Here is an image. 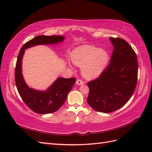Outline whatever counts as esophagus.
<instances>
[{
    "label": "esophagus",
    "mask_w": 152,
    "mask_h": 152,
    "mask_svg": "<svg viewBox=\"0 0 152 152\" xmlns=\"http://www.w3.org/2000/svg\"><path fill=\"white\" fill-rule=\"evenodd\" d=\"M76 83L77 85H82L84 83V82H83V81H82V80H77L76 82Z\"/></svg>",
    "instance_id": "esophagus-1"
}]
</instances>
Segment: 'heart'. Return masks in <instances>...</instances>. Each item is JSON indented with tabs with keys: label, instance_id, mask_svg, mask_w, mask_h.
I'll list each match as a JSON object with an SVG mask.
<instances>
[{
	"label": "heart",
	"instance_id": "heart-1",
	"mask_svg": "<svg viewBox=\"0 0 152 152\" xmlns=\"http://www.w3.org/2000/svg\"><path fill=\"white\" fill-rule=\"evenodd\" d=\"M108 57L106 50L89 45L80 46L71 53L73 63L82 66V72L87 78H93L100 75L108 63Z\"/></svg>",
	"mask_w": 152,
	"mask_h": 152
}]
</instances>
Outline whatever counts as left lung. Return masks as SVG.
Segmentation results:
<instances>
[{
	"label": "left lung",
	"instance_id": "1",
	"mask_svg": "<svg viewBox=\"0 0 152 152\" xmlns=\"http://www.w3.org/2000/svg\"><path fill=\"white\" fill-rule=\"evenodd\" d=\"M114 51L110 64L99 77L88 83V104L95 110L110 113L124 106L133 95L138 78L137 55L127 42L110 38Z\"/></svg>",
	"mask_w": 152,
	"mask_h": 152
}]
</instances>
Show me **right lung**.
<instances>
[{"instance_id":"right-lung-1","label":"right lung","mask_w":152,"mask_h":152,"mask_svg":"<svg viewBox=\"0 0 152 152\" xmlns=\"http://www.w3.org/2000/svg\"><path fill=\"white\" fill-rule=\"evenodd\" d=\"M62 36L34 37L25 43L19 51L15 69V81L19 95L28 108L38 114H50L58 110L65 102L67 95L76 82L75 78H59L46 91L29 88L25 83L21 73L22 58L25 50L39 44H56L63 41Z\"/></svg>"}]
</instances>
